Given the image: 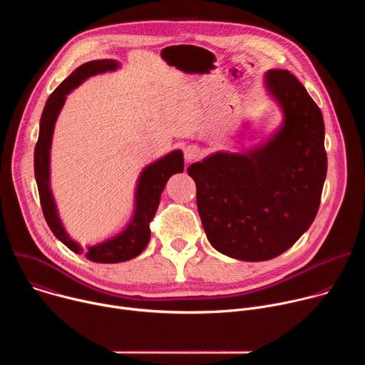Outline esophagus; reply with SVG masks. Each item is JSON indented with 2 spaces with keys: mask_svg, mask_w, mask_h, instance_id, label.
<instances>
[{
  "mask_svg": "<svg viewBox=\"0 0 365 365\" xmlns=\"http://www.w3.org/2000/svg\"><path fill=\"white\" fill-rule=\"evenodd\" d=\"M200 155V148L195 144H189L185 147V159L186 162H192V160H196Z\"/></svg>",
  "mask_w": 365,
  "mask_h": 365,
  "instance_id": "obj_1",
  "label": "esophagus"
}]
</instances>
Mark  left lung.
I'll return each instance as SVG.
<instances>
[{
	"instance_id": "left-lung-1",
	"label": "left lung",
	"mask_w": 365,
	"mask_h": 365,
	"mask_svg": "<svg viewBox=\"0 0 365 365\" xmlns=\"http://www.w3.org/2000/svg\"><path fill=\"white\" fill-rule=\"evenodd\" d=\"M283 124L245 153L218 151L189 166L207 240L242 262L289 250L314 222L327 178L325 124L315 101L284 69L264 76Z\"/></svg>"
}]
</instances>
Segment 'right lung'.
<instances>
[{
	"instance_id": "add662e5",
	"label": "right lung",
	"mask_w": 365,
	"mask_h": 365,
	"mask_svg": "<svg viewBox=\"0 0 365 365\" xmlns=\"http://www.w3.org/2000/svg\"><path fill=\"white\" fill-rule=\"evenodd\" d=\"M118 68L120 63L117 61L101 59L83 63L75 69L48 96L40 118L38 140L34 148V176L43 215L48 228L58 240H61L73 252L83 254L91 262L108 264L127 262V259H131L143 252L150 241V222L153 221L155 211H158L160 195L169 178L175 173L183 172V153L180 150H175L166 154L165 158L148 165L138 178L134 215L127 228L115 237L85 248L73 241L65 231L58 214L55 197L50 189V147L55 124L66 101V95L71 91L78 88L89 76L115 71Z\"/></svg>"
}]
</instances>
